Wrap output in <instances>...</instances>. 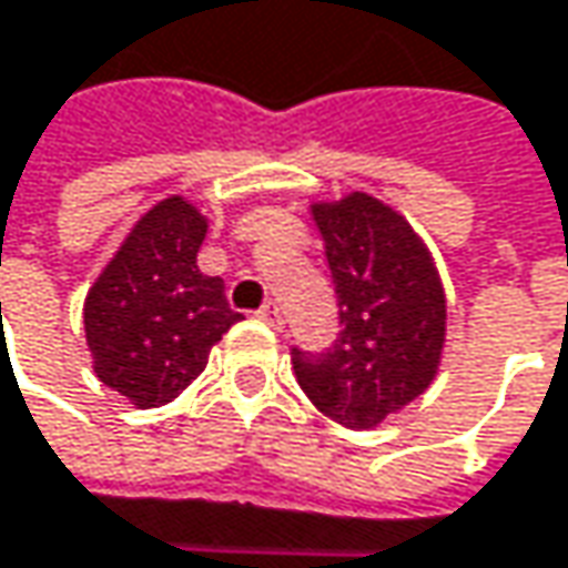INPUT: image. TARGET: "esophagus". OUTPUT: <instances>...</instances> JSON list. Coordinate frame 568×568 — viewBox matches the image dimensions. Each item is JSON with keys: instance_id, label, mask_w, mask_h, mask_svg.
Listing matches in <instances>:
<instances>
[{"instance_id": "1", "label": "esophagus", "mask_w": 568, "mask_h": 568, "mask_svg": "<svg viewBox=\"0 0 568 568\" xmlns=\"http://www.w3.org/2000/svg\"><path fill=\"white\" fill-rule=\"evenodd\" d=\"M256 315H260V318H263V322H266L270 328H276V332H280V328H283V325H285L283 308H280L276 302H266V305H263V308H260Z\"/></svg>"}]
</instances>
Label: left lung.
I'll return each mask as SVG.
<instances>
[{"label": "left lung", "mask_w": 568, "mask_h": 568, "mask_svg": "<svg viewBox=\"0 0 568 568\" xmlns=\"http://www.w3.org/2000/svg\"><path fill=\"white\" fill-rule=\"evenodd\" d=\"M335 280L341 332L322 351H292L305 396L347 429H374L436 381L445 288L423 236L389 204L351 191L312 204Z\"/></svg>", "instance_id": "left-lung-1"}]
</instances>
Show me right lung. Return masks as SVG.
Instances as JSON below:
<instances>
[{"label": "right lung", "instance_id": "1", "mask_svg": "<svg viewBox=\"0 0 568 568\" xmlns=\"http://www.w3.org/2000/svg\"><path fill=\"white\" fill-rule=\"evenodd\" d=\"M207 217L172 194L145 211L83 298L93 374L132 406H165L240 322L224 280L197 270Z\"/></svg>", "mask_w": 568, "mask_h": 568}]
</instances>
